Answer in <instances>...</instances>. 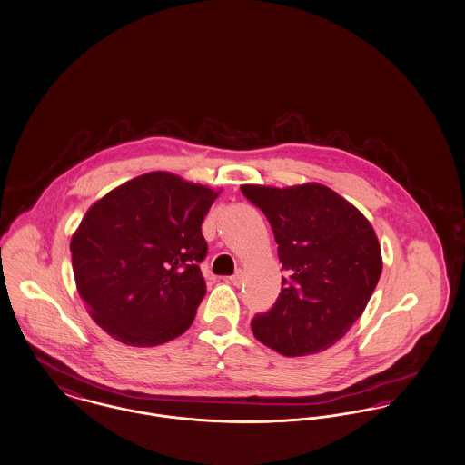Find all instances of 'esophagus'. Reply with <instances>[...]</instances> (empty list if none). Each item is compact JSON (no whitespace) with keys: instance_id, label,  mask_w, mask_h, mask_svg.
Segmentation results:
<instances>
[{"instance_id":"esophagus-1","label":"esophagus","mask_w":465,"mask_h":465,"mask_svg":"<svg viewBox=\"0 0 465 465\" xmlns=\"http://www.w3.org/2000/svg\"><path fill=\"white\" fill-rule=\"evenodd\" d=\"M229 280H231V283H232V285L240 287V285L243 283V271H242V269H238V271H236Z\"/></svg>"}]
</instances>
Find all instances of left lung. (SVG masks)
<instances>
[{
  "label": "left lung",
  "instance_id": "8db88e82",
  "mask_svg": "<svg viewBox=\"0 0 465 465\" xmlns=\"http://www.w3.org/2000/svg\"><path fill=\"white\" fill-rule=\"evenodd\" d=\"M278 243L282 292L252 318L253 336L285 357L323 351L362 315L381 274L378 238L366 217L325 185H242Z\"/></svg>",
  "mask_w": 465,
  "mask_h": 465
}]
</instances>
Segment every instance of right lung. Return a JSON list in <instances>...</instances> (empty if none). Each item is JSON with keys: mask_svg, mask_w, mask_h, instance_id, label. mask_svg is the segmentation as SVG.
Listing matches in <instances>:
<instances>
[{"mask_svg": "<svg viewBox=\"0 0 465 465\" xmlns=\"http://www.w3.org/2000/svg\"><path fill=\"white\" fill-rule=\"evenodd\" d=\"M217 196L155 172L89 208L70 250L78 293L106 334L129 346H155L191 327L206 293L201 223Z\"/></svg>", "mask_w": 465, "mask_h": 465, "instance_id": "add662e5", "label": "right lung"}]
</instances>
